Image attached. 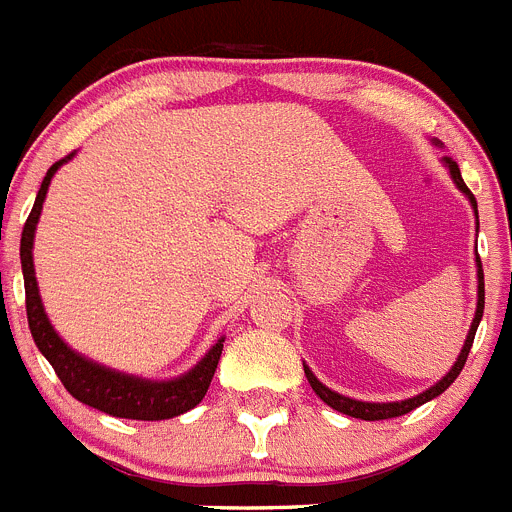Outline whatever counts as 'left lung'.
Returning a JSON list of instances; mask_svg holds the SVG:
<instances>
[{
	"instance_id": "left-lung-1",
	"label": "left lung",
	"mask_w": 512,
	"mask_h": 512,
	"mask_svg": "<svg viewBox=\"0 0 512 512\" xmlns=\"http://www.w3.org/2000/svg\"><path fill=\"white\" fill-rule=\"evenodd\" d=\"M446 164H448V170H451V177L453 182L459 185L461 193L469 195V201L471 206L477 208V201H474V195H471V190L466 188V182L464 177H461V170H459V164L453 162L451 157H446ZM479 219V216H477ZM479 226V221H477ZM477 265H479V299H477V314H474V322H471V330L469 335H466V342H464V350H461V355L456 358V363H453L451 371L443 376L441 381L435 386H430L428 391H422V394H417V397L412 399H404V402H386V404H371V402H358V399H350V397H342V394H337V391L327 389V386L322 384V381L314 376V373L309 371V368L304 366V373H306V379H309L311 389L317 391V397L322 399L324 404H330L332 410L342 412V415H350V417H358V420H389V417H399V415H407V412H412L415 407H420V404L430 402L433 397H438V394H443V391L448 389V386L456 381V376L461 373V368H464L466 358H469V350H471V342H474V335H477V327H479V319H482L484 314V273H482V262H479L477 257Z\"/></svg>"
}]
</instances>
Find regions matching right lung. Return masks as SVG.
I'll list each match as a JSON object with an SVG mask.
<instances>
[{"mask_svg": "<svg viewBox=\"0 0 512 512\" xmlns=\"http://www.w3.org/2000/svg\"><path fill=\"white\" fill-rule=\"evenodd\" d=\"M66 159H71V154H66L64 159L51 164V170L46 172V177L41 182V190L35 195L33 211H30L28 221L22 226L20 260L22 278H25V311H28L30 335H33L35 345L46 355L48 363H51L53 371H56V376H59L61 384L66 386L71 397L90 404L95 410L108 412L113 417H126V420H170V417L193 410L195 404L206 397L208 386H211L213 373H216V366H219L221 350H224V340L216 342L208 350L206 358L193 371L180 376V379L146 381L87 361V358L74 353L53 332L46 311H43L41 296H38V283H35L33 234L35 224H38V216H41L43 201H46V190L51 185L53 172L59 170Z\"/></svg>", "mask_w": 512, "mask_h": 512, "instance_id": "add662e5", "label": "right lung"}]
</instances>
